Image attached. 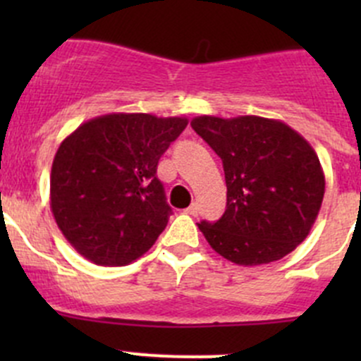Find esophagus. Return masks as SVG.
Here are the masks:
<instances>
[{
    "mask_svg": "<svg viewBox=\"0 0 361 361\" xmlns=\"http://www.w3.org/2000/svg\"><path fill=\"white\" fill-rule=\"evenodd\" d=\"M185 213L192 214V216H197V214H199V204L197 202H192L190 206H188L187 209H185Z\"/></svg>",
    "mask_w": 361,
    "mask_h": 361,
    "instance_id": "esophagus-1",
    "label": "esophagus"
}]
</instances>
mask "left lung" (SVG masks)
Returning <instances> with one entry per match:
<instances>
[{"label":"left lung","mask_w":361,"mask_h":361,"mask_svg":"<svg viewBox=\"0 0 361 361\" xmlns=\"http://www.w3.org/2000/svg\"><path fill=\"white\" fill-rule=\"evenodd\" d=\"M190 126L221 159L227 183L224 216L197 224L211 248L246 267L292 253L311 232L325 195L311 145L281 120L264 116L202 115Z\"/></svg>","instance_id":"obj_1"}]
</instances>
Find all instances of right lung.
Listing matches in <instances>:
<instances>
[{
    "label": "right lung",
    "instance_id": "add662e5",
    "mask_svg": "<svg viewBox=\"0 0 361 361\" xmlns=\"http://www.w3.org/2000/svg\"><path fill=\"white\" fill-rule=\"evenodd\" d=\"M187 123L185 116L108 113L87 120L59 145L50 207L83 258L122 267L155 245L173 213L157 164Z\"/></svg>",
    "mask_w": 361,
    "mask_h": 361
}]
</instances>
